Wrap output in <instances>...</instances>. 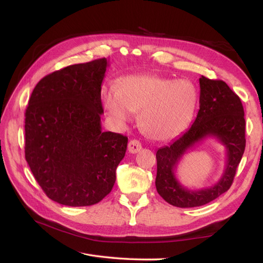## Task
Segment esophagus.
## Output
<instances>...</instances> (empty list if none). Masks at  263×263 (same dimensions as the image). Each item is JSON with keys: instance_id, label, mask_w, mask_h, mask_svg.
<instances>
[{"instance_id": "34e87169", "label": "esophagus", "mask_w": 263, "mask_h": 263, "mask_svg": "<svg viewBox=\"0 0 263 263\" xmlns=\"http://www.w3.org/2000/svg\"><path fill=\"white\" fill-rule=\"evenodd\" d=\"M141 149L140 141L137 139H133L128 142V151L130 154H136Z\"/></svg>"}]
</instances>
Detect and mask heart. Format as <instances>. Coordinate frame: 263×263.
<instances>
[{
	"mask_svg": "<svg viewBox=\"0 0 263 263\" xmlns=\"http://www.w3.org/2000/svg\"><path fill=\"white\" fill-rule=\"evenodd\" d=\"M102 101L115 124L124 125L140 110L142 130L154 139L168 140L187 127L196 105V90L186 80L136 74L123 79L118 89L104 87Z\"/></svg>",
	"mask_w": 263,
	"mask_h": 263,
	"instance_id": "heart-1",
	"label": "heart"
}]
</instances>
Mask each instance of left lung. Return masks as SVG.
<instances>
[{
	"mask_svg": "<svg viewBox=\"0 0 263 263\" xmlns=\"http://www.w3.org/2000/svg\"><path fill=\"white\" fill-rule=\"evenodd\" d=\"M200 109L190 128L169 146L158 149L156 187L165 202L177 208H196L208 204L232 186L246 147V121L239 97L221 80L200 78ZM208 137L217 138L227 148V166L218 182L196 191L183 187L175 177L182 155Z\"/></svg>",
	"mask_w": 263,
	"mask_h": 263,
	"instance_id": "1",
	"label": "left lung"
}]
</instances>
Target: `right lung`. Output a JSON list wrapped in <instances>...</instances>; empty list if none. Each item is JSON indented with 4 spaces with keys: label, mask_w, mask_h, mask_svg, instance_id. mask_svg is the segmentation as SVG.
Here are the masks:
<instances>
[{
    "label": "right lung",
    "mask_w": 263,
    "mask_h": 263,
    "mask_svg": "<svg viewBox=\"0 0 263 263\" xmlns=\"http://www.w3.org/2000/svg\"><path fill=\"white\" fill-rule=\"evenodd\" d=\"M106 58L44 77L25 112V158L50 200L90 206L112 191L128 138L102 132L101 85Z\"/></svg>",
    "instance_id": "right-lung-1"
}]
</instances>
